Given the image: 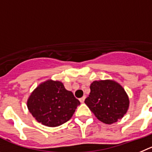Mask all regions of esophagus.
Returning a JSON list of instances; mask_svg holds the SVG:
<instances>
[{"mask_svg":"<svg viewBox=\"0 0 152 152\" xmlns=\"http://www.w3.org/2000/svg\"><path fill=\"white\" fill-rule=\"evenodd\" d=\"M85 99H86V96H83V98H79V102H81V103H83L85 102Z\"/></svg>","mask_w":152,"mask_h":152,"instance_id":"obj_1","label":"esophagus"}]
</instances>
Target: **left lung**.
I'll return each instance as SVG.
<instances>
[{"label": "left lung", "instance_id": "1", "mask_svg": "<svg viewBox=\"0 0 152 152\" xmlns=\"http://www.w3.org/2000/svg\"><path fill=\"white\" fill-rule=\"evenodd\" d=\"M85 103L98 120L112 124L124 117L129 109V99L123 86L111 79L94 81Z\"/></svg>", "mask_w": 152, "mask_h": 152}]
</instances>
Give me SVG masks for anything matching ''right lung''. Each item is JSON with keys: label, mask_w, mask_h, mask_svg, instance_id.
Returning <instances> with one entry per match:
<instances>
[{"label": "right lung", "mask_w": 152, "mask_h": 152, "mask_svg": "<svg viewBox=\"0 0 152 152\" xmlns=\"http://www.w3.org/2000/svg\"><path fill=\"white\" fill-rule=\"evenodd\" d=\"M79 104L72 91L66 90L61 82L52 79L40 83L27 100V107L34 118L49 127L67 122Z\"/></svg>", "instance_id": "obj_1"}]
</instances>
